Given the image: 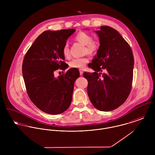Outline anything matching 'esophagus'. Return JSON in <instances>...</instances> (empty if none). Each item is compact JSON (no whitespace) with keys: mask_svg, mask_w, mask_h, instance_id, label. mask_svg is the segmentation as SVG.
I'll list each match as a JSON object with an SVG mask.
<instances>
[{"mask_svg":"<svg viewBox=\"0 0 155 155\" xmlns=\"http://www.w3.org/2000/svg\"><path fill=\"white\" fill-rule=\"evenodd\" d=\"M79 71H80V74H81V75H82V74H83V73H84V70H82V69H80V70H79Z\"/></svg>","mask_w":155,"mask_h":155,"instance_id":"34e87169","label":"esophagus"}]
</instances>
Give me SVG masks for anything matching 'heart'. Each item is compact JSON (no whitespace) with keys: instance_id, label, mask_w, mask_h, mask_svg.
Returning <instances> with one entry per match:
<instances>
[{"instance_id":"heart-1","label":"heart","mask_w":155,"mask_h":155,"mask_svg":"<svg viewBox=\"0 0 155 155\" xmlns=\"http://www.w3.org/2000/svg\"><path fill=\"white\" fill-rule=\"evenodd\" d=\"M74 40L85 46L84 50V54H88L89 55H94L98 49L99 44L97 41L92 40V36L85 32L81 31L78 33L74 37ZM63 54L65 58H69L70 57V49L68 44H65L63 48ZM89 61L87 57H83L79 58L73 59L69 63V66L71 68H84L87 63Z\"/></svg>"}]
</instances>
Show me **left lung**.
<instances>
[{
  "label": "left lung",
  "mask_w": 155,
  "mask_h": 155,
  "mask_svg": "<svg viewBox=\"0 0 155 155\" xmlns=\"http://www.w3.org/2000/svg\"><path fill=\"white\" fill-rule=\"evenodd\" d=\"M94 31L100 47L89 67L95 72H85L87 91L92 105L100 111H111L120 106L131 92L134 60L131 47L115 29L101 26ZM105 71L101 77V72Z\"/></svg>",
  "instance_id": "left-lung-1"
}]
</instances>
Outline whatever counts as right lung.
Wrapping results in <instances>:
<instances>
[{
  "mask_svg": "<svg viewBox=\"0 0 155 155\" xmlns=\"http://www.w3.org/2000/svg\"><path fill=\"white\" fill-rule=\"evenodd\" d=\"M74 28L45 31L27 52L22 72L27 94L41 110L51 114L63 113L69 107L75 81L79 77L78 68H72L64 74L54 76L59 68H67L63 48Z\"/></svg>",
  "mask_w": 155,
  "mask_h": 155,
  "instance_id": "add662e5",
  "label": "right lung"
}]
</instances>
